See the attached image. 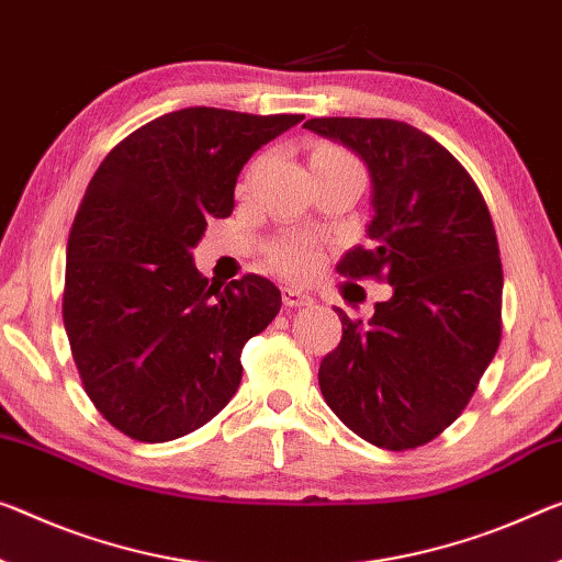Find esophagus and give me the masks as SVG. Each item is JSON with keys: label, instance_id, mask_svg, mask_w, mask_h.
<instances>
[{"label": "esophagus", "instance_id": "1", "mask_svg": "<svg viewBox=\"0 0 562 562\" xmlns=\"http://www.w3.org/2000/svg\"><path fill=\"white\" fill-rule=\"evenodd\" d=\"M281 299H283V304L286 306H291V308H301V306H311V299L308 293H304L301 289H296V286H283L281 289Z\"/></svg>", "mask_w": 562, "mask_h": 562}]
</instances>
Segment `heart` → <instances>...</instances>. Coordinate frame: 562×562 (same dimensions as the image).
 I'll list each match as a JSON object with an SVG mask.
<instances>
[{
	"label": "heart",
	"instance_id": "obj_1",
	"mask_svg": "<svg viewBox=\"0 0 562 562\" xmlns=\"http://www.w3.org/2000/svg\"><path fill=\"white\" fill-rule=\"evenodd\" d=\"M311 162H351V166H357L353 158H349L347 153L341 148H334V145H322L314 153V158ZM318 258V251L314 246V240L306 238V236H291V238H283L279 244H273L269 248V261L271 266L279 273H286V276H301L314 269Z\"/></svg>",
	"mask_w": 562,
	"mask_h": 562
}]
</instances>
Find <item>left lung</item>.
<instances>
[{
  "instance_id": "left-lung-1",
  "label": "left lung",
  "mask_w": 562,
  "mask_h": 562,
  "mask_svg": "<svg viewBox=\"0 0 562 562\" xmlns=\"http://www.w3.org/2000/svg\"><path fill=\"white\" fill-rule=\"evenodd\" d=\"M306 131L357 153L371 180L369 246L349 279H384L369 322L339 311L318 386L353 435L384 450L427 445L460 417L499 347L503 263L485 198L435 137L386 117H314Z\"/></svg>"
}]
</instances>
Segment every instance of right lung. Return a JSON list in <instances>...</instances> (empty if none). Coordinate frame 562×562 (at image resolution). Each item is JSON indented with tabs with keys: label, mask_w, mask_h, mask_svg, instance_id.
I'll list each match as a JSON object with an SVG mask.
<instances>
[{
	"label": "right lung",
	"mask_w": 562,
	"mask_h": 562,
	"mask_svg": "<svg viewBox=\"0 0 562 562\" xmlns=\"http://www.w3.org/2000/svg\"><path fill=\"white\" fill-rule=\"evenodd\" d=\"M304 115L186 108L137 127L100 162L67 240L63 318L82 386L112 427L170 442L218 414L240 351L281 308L248 273L226 289L193 263L240 170Z\"/></svg>",
	"instance_id": "1"
}]
</instances>
